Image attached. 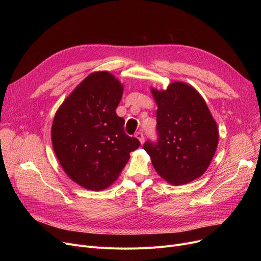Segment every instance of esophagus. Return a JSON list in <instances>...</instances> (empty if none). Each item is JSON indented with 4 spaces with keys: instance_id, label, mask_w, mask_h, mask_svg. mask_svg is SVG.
I'll use <instances>...</instances> for the list:
<instances>
[{
    "instance_id": "esophagus-1",
    "label": "esophagus",
    "mask_w": 261,
    "mask_h": 261,
    "mask_svg": "<svg viewBox=\"0 0 261 261\" xmlns=\"http://www.w3.org/2000/svg\"><path fill=\"white\" fill-rule=\"evenodd\" d=\"M135 136L140 140L141 144H144V142H145V138H144V134H143V132H136Z\"/></svg>"
}]
</instances>
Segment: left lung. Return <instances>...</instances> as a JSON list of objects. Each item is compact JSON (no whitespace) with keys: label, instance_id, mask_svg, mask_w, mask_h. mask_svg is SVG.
I'll use <instances>...</instances> for the list:
<instances>
[{"label":"left lung","instance_id":"left-lung-1","mask_svg":"<svg viewBox=\"0 0 261 261\" xmlns=\"http://www.w3.org/2000/svg\"><path fill=\"white\" fill-rule=\"evenodd\" d=\"M158 105L155 142L144 149L156 172L172 185L200 177L216 152L217 123L201 95L183 82H173L166 91L152 89Z\"/></svg>","mask_w":261,"mask_h":261}]
</instances>
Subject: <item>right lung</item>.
<instances>
[{
    "instance_id": "obj_1",
    "label": "right lung",
    "mask_w": 261,
    "mask_h": 261,
    "mask_svg": "<svg viewBox=\"0 0 261 261\" xmlns=\"http://www.w3.org/2000/svg\"><path fill=\"white\" fill-rule=\"evenodd\" d=\"M123 88L108 72L82 80L55 115L51 142L60 165L71 179L90 190L111 185L131 151L141 145L123 130L115 110Z\"/></svg>"
}]
</instances>
